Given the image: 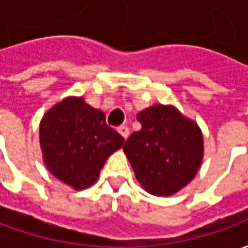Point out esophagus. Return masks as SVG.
<instances>
[{
    "instance_id": "obj_1",
    "label": "esophagus",
    "mask_w": 248,
    "mask_h": 248,
    "mask_svg": "<svg viewBox=\"0 0 248 248\" xmlns=\"http://www.w3.org/2000/svg\"><path fill=\"white\" fill-rule=\"evenodd\" d=\"M118 133L122 135V138H124V140H127L130 135V130L127 126H121V127L118 129Z\"/></svg>"
}]
</instances>
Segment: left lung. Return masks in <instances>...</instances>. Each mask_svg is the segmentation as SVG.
<instances>
[{
	"mask_svg": "<svg viewBox=\"0 0 248 248\" xmlns=\"http://www.w3.org/2000/svg\"><path fill=\"white\" fill-rule=\"evenodd\" d=\"M140 131L124 143V155L146 191L170 197L201 169L204 143L201 127L172 105L155 103L138 113Z\"/></svg>",
	"mask_w": 248,
	"mask_h": 248,
	"instance_id": "8db88e82",
	"label": "left lung"
}]
</instances>
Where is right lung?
Returning <instances> with one entry per match:
<instances>
[{"label":"right lung","mask_w":248,"mask_h":248,"mask_svg":"<svg viewBox=\"0 0 248 248\" xmlns=\"http://www.w3.org/2000/svg\"><path fill=\"white\" fill-rule=\"evenodd\" d=\"M124 140L106 124L105 113L83 97L63 98L40 122L42 161L53 177L81 191L97 182L99 171Z\"/></svg>","instance_id":"right-lung-1"}]
</instances>
